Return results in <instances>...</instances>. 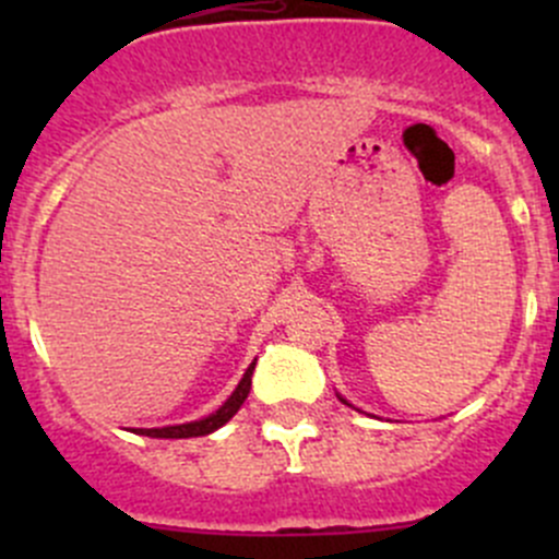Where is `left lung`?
<instances>
[{"mask_svg": "<svg viewBox=\"0 0 559 559\" xmlns=\"http://www.w3.org/2000/svg\"><path fill=\"white\" fill-rule=\"evenodd\" d=\"M337 397H341V394H337ZM341 403H346V400H343V397H341ZM346 405H352V403H346Z\"/></svg>", "mask_w": 559, "mask_h": 559, "instance_id": "8db88e82", "label": "left lung"}]
</instances>
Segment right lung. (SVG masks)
<instances>
[{
  "instance_id": "1",
  "label": "right lung",
  "mask_w": 559,
  "mask_h": 559,
  "mask_svg": "<svg viewBox=\"0 0 559 559\" xmlns=\"http://www.w3.org/2000/svg\"><path fill=\"white\" fill-rule=\"evenodd\" d=\"M253 368H257V359H253L251 365L246 368L243 379H240V384L235 386V392L229 394L227 400H224V405L218 411H213V414L202 416V419L197 421H186V425H170V427H138V436H148V438H200V436H211V432H216L218 427L227 425L229 419H233L235 414L240 411V405L246 403L248 392H251V376H253Z\"/></svg>"
}]
</instances>
